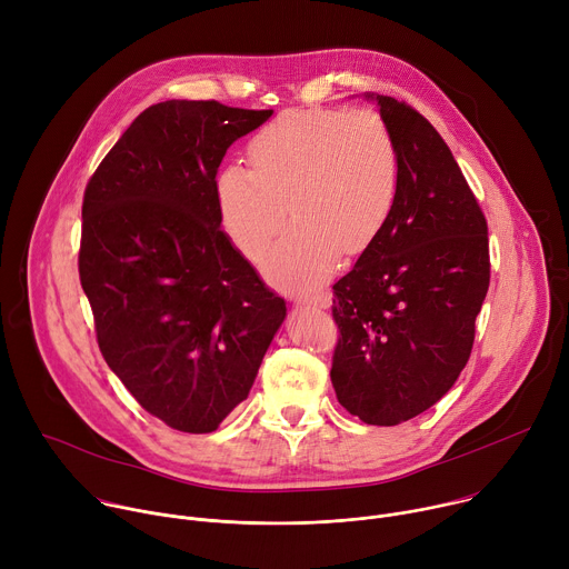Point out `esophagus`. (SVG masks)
Segmentation results:
<instances>
[{
    "label": "esophagus",
    "mask_w": 569,
    "mask_h": 569,
    "mask_svg": "<svg viewBox=\"0 0 569 569\" xmlns=\"http://www.w3.org/2000/svg\"><path fill=\"white\" fill-rule=\"evenodd\" d=\"M297 306H327V299L323 297H295Z\"/></svg>",
    "instance_id": "1"
}]
</instances>
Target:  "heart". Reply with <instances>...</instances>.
<instances>
[{
    "mask_svg": "<svg viewBox=\"0 0 569 569\" xmlns=\"http://www.w3.org/2000/svg\"><path fill=\"white\" fill-rule=\"evenodd\" d=\"M252 171L231 164L216 180L222 229L248 259L277 236L286 202L295 218L263 261L286 288L327 277L340 252L362 254L385 229L398 193V148L371 110H290L250 141Z\"/></svg>",
    "mask_w": 569,
    "mask_h": 569,
    "instance_id": "heart-1",
    "label": "heart"
}]
</instances>
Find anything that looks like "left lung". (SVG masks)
Wrapping results in <instances>:
<instances>
[{
	"instance_id": "1",
	"label": "left lung",
	"mask_w": 569,
	"mask_h": 569,
	"mask_svg": "<svg viewBox=\"0 0 569 569\" xmlns=\"http://www.w3.org/2000/svg\"><path fill=\"white\" fill-rule=\"evenodd\" d=\"M398 148L380 236L333 286L331 380L347 412L398 426L430 410L466 367L491 279L489 227L450 148L408 103L365 94Z\"/></svg>"
}]
</instances>
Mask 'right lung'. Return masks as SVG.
<instances>
[{
  "label": "right lung",
  "instance_id": "add662e5",
  "mask_svg": "<svg viewBox=\"0 0 569 569\" xmlns=\"http://www.w3.org/2000/svg\"><path fill=\"white\" fill-rule=\"evenodd\" d=\"M272 110L164 101L112 146L83 198L78 274L108 367L146 412L213 432L248 398L286 301L220 229L227 148Z\"/></svg>",
  "mask_w": 569,
  "mask_h": 569
}]
</instances>
